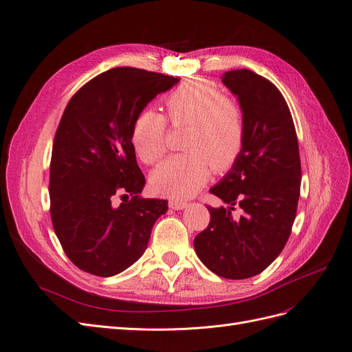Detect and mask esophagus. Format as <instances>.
<instances>
[{
	"label": "esophagus",
	"instance_id": "1",
	"mask_svg": "<svg viewBox=\"0 0 352 352\" xmlns=\"http://www.w3.org/2000/svg\"><path fill=\"white\" fill-rule=\"evenodd\" d=\"M186 206H188V202L179 199V198H173L168 201V207L172 210H184Z\"/></svg>",
	"mask_w": 352,
	"mask_h": 352
}]
</instances>
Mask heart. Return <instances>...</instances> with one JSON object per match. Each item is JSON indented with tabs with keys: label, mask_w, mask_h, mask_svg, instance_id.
<instances>
[{
	"label": "heart",
	"mask_w": 352,
	"mask_h": 352,
	"mask_svg": "<svg viewBox=\"0 0 352 352\" xmlns=\"http://www.w3.org/2000/svg\"><path fill=\"white\" fill-rule=\"evenodd\" d=\"M167 119L173 126L189 123L185 148L160 164L153 173L157 190L172 197H190L206 185L212 167L226 172L238 162L245 144V116L241 105L217 83L188 79L166 98ZM167 122L155 110H144L132 126V144L145 164H155L167 151Z\"/></svg>",
	"instance_id": "1"
}]
</instances>
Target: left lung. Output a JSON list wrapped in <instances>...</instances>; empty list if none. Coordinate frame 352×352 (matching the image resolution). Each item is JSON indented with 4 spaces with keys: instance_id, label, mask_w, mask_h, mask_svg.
<instances>
[{
    "instance_id": "left-lung-1",
    "label": "left lung",
    "mask_w": 352,
    "mask_h": 352,
    "mask_svg": "<svg viewBox=\"0 0 352 352\" xmlns=\"http://www.w3.org/2000/svg\"><path fill=\"white\" fill-rule=\"evenodd\" d=\"M245 116L238 162L210 192L229 208L208 206L210 223L197 235L198 258L226 279H248L276 260L289 239L301 189V160L289 107L280 91L248 69L221 74ZM235 206L241 216L235 218Z\"/></svg>"
}]
</instances>
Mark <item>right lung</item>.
<instances>
[{
	"mask_svg": "<svg viewBox=\"0 0 352 352\" xmlns=\"http://www.w3.org/2000/svg\"><path fill=\"white\" fill-rule=\"evenodd\" d=\"M177 82L144 69H110L85 83L63 113L50 164V212L63 251L80 270L109 278L129 267L167 211L166 199L141 197L145 176L132 126Z\"/></svg>",
	"mask_w": 352,
	"mask_h": 352,
	"instance_id": "right-lung-1",
	"label": "right lung"
}]
</instances>
